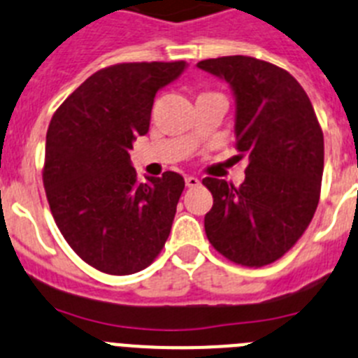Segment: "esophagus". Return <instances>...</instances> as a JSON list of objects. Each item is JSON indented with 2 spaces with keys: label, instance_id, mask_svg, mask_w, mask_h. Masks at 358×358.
<instances>
[{
  "label": "esophagus",
  "instance_id": "34e87169",
  "mask_svg": "<svg viewBox=\"0 0 358 358\" xmlns=\"http://www.w3.org/2000/svg\"><path fill=\"white\" fill-rule=\"evenodd\" d=\"M185 185L187 187H198L199 180L196 176H185Z\"/></svg>",
  "mask_w": 358,
  "mask_h": 358
}]
</instances>
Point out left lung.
I'll list each match as a JSON object with an SVG mask.
<instances>
[{
	"label": "left lung",
	"instance_id": "1",
	"mask_svg": "<svg viewBox=\"0 0 358 358\" xmlns=\"http://www.w3.org/2000/svg\"><path fill=\"white\" fill-rule=\"evenodd\" d=\"M237 99L235 150L246 157L239 187L203 178L212 192L205 234L230 262L262 267L282 259L310 224L321 196L323 130L298 80L266 60L234 55L198 62Z\"/></svg>",
	"mask_w": 358,
	"mask_h": 358
}]
</instances>
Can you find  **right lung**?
I'll return each mask as SVG.
<instances>
[{
	"instance_id": "1",
	"label": "right lung",
	"mask_w": 358,
	"mask_h": 358,
	"mask_svg": "<svg viewBox=\"0 0 358 358\" xmlns=\"http://www.w3.org/2000/svg\"><path fill=\"white\" fill-rule=\"evenodd\" d=\"M183 67V60L103 67L51 117L43 166L50 210L67 244L98 271H143L169 237L185 182L166 171L141 183L128 150L150 130L157 91Z\"/></svg>"
}]
</instances>
